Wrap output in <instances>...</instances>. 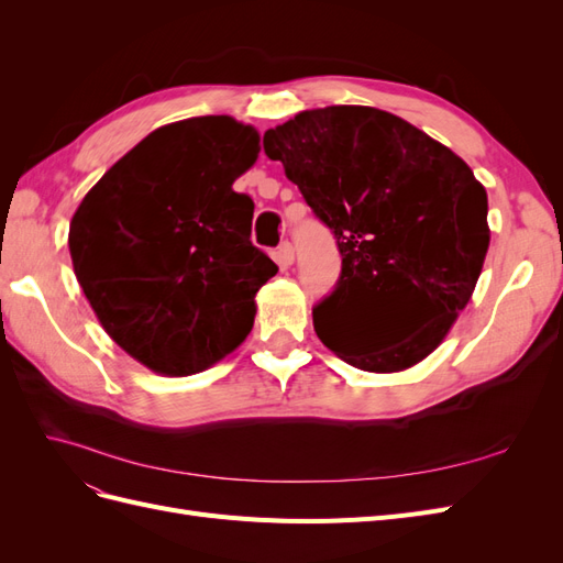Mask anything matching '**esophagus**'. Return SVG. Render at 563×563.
Here are the masks:
<instances>
[{
    "instance_id": "obj_1",
    "label": "esophagus",
    "mask_w": 563,
    "mask_h": 563,
    "mask_svg": "<svg viewBox=\"0 0 563 563\" xmlns=\"http://www.w3.org/2000/svg\"><path fill=\"white\" fill-rule=\"evenodd\" d=\"M275 258H277V263H279L282 267L294 265V261H296L294 244H291V242H282V244H279V249H277V253H275Z\"/></svg>"
}]
</instances>
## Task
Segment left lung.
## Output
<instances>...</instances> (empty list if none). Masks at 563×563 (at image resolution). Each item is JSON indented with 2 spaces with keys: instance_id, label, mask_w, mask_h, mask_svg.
<instances>
[{
  "instance_id": "8db88e82",
  "label": "left lung",
  "mask_w": 563,
  "mask_h": 563,
  "mask_svg": "<svg viewBox=\"0 0 563 563\" xmlns=\"http://www.w3.org/2000/svg\"><path fill=\"white\" fill-rule=\"evenodd\" d=\"M343 258L333 291L314 305L319 340L373 373L422 362L465 310L488 251V199L446 145L364 106L305 110L263 135ZM406 313L417 327L378 336Z\"/></svg>"
}]
</instances>
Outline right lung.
I'll return each instance as SVG.
<instances>
[{"label": "right lung", "instance_id": "obj_1", "mask_svg": "<svg viewBox=\"0 0 563 563\" xmlns=\"http://www.w3.org/2000/svg\"><path fill=\"white\" fill-rule=\"evenodd\" d=\"M261 135L232 117L152 131L81 199L70 255L114 343L164 376L223 360L253 329L255 294L277 265L251 244L253 199L232 183Z\"/></svg>", "mask_w": 563, "mask_h": 563}]
</instances>
